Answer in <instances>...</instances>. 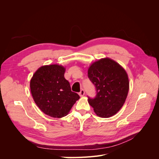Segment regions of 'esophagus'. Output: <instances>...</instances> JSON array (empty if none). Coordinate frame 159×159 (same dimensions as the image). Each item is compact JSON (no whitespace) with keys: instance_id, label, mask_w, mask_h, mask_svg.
<instances>
[{"instance_id":"esophagus-1","label":"esophagus","mask_w":159,"mask_h":159,"mask_svg":"<svg viewBox=\"0 0 159 159\" xmlns=\"http://www.w3.org/2000/svg\"><path fill=\"white\" fill-rule=\"evenodd\" d=\"M79 95H80V97H82V96H84L85 95V91H84V89H81L80 91V92L79 93Z\"/></svg>"}]
</instances>
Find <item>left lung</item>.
I'll list each match as a JSON object with an SVG mask.
<instances>
[{
    "label": "left lung",
    "mask_w": 159,
    "mask_h": 159,
    "mask_svg": "<svg viewBox=\"0 0 159 159\" xmlns=\"http://www.w3.org/2000/svg\"><path fill=\"white\" fill-rule=\"evenodd\" d=\"M88 78L96 89L95 97H88V103L96 115L107 118L116 114L125 102L129 89L125 70L107 57L91 65Z\"/></svg>",
    "instance_id": "8db88e82"
}]
</instances>
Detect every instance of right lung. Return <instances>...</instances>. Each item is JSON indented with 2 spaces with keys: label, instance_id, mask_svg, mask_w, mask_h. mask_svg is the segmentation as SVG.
Returning <instances> with one entry per match:
<instances>
[{
  "label": "right lung",
  "instance_id": "add662e5",
  "mask_svg": "<svg viewBox=\"0 0 159 159\" xmlns=\"http://www.w3.org/2000/svg\"><path fill=\"white\" fill-rule=\"evenodd\" d=\"M64 73L65 68L61 66H44L30 80V91L36 104L42 112L52 117L66 116L80 99L78 93L71 91Z\"/></svg>",
  "mask_w": 159,
  "mask_h": 159
}]
</instances>
